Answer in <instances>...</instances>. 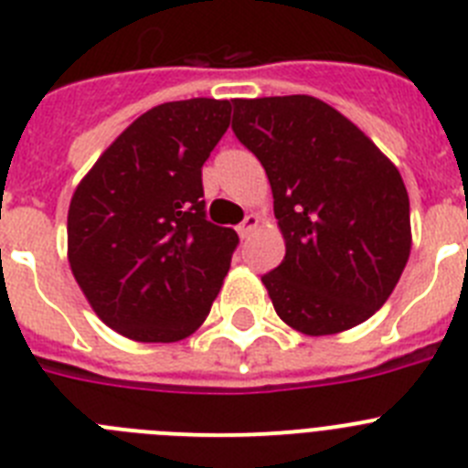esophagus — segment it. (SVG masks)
Here are the masks:
<instances>
[{"label": "esophagus", "mask_w": 468, "mask_h": 468, "mask_svg": "<svg viewBox=\"0 0 468 468\" xmlns=\"http://www.w3.org/2000/svg\"><path fill=\"white\" fill-rule=\"evenodd\" d=\"M258 225H260V218H258V215H253V213H250V215H246V218H243V222H241V225L237 227L239 237H241V239H246L248 234H250V231H253L255 227H258Z\"/></svg>", "instance_id": "1"}]
</instances>
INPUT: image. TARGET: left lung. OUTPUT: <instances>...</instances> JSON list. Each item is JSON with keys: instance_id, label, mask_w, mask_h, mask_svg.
Listing matches in <instances>:
<instances>
[{"instance_id": "1", "label": "left lung", "mask_w": 468, "mask_h": 468, "mask_svg": "<svg viewBox=\"0 0 468 468\" xmlns=\"http://www.w3.org/2000/svg\"><path fill=\"white\" fill-rule=\"evenodd\" d=\"M231 105V131L267 171L285 239L283 262L262 276L281 321L304 335L367 321L410 258V198L399 168L312 95Z\"/></svg>"}]
</instances>
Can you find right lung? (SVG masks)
Here are the masks:
<instances>
[{
	"label": "right lung",
	"instance_id": "obj_1",
	"mask_svg": "<svg viewBox=\"0 0 468 468\" xmlns=\"http://www.w3.org/2000/svg\"><path fill=\"white\" fill-rule=\"evenodd\" d=\"M229 114L215 98L152 107L74 189L69 267L102 324L128 340H185L220 292L239 237L206 220L201 166Z\"/></svg>",
	"mask_w": 468,
	"mask_h": 468
}]
</instances>
